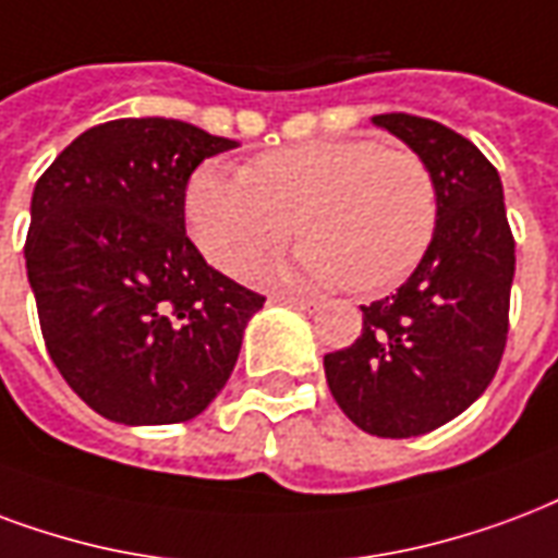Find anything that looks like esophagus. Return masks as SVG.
Listing matches in <instances>:
<instances>
[{"instance_id": "1", "label": "esophagus", "mask_w": 558, "mask_h": 558, "mask_svg": "<svg viewBox=\"0 0 558 558\" xmlns=\"http://www.w3.org/2000/svg\"><path fill=\"white\" fill-rule=\"evenodd\" d=\"M278 304H287V307H295L301 313H316L322 307L319 299H299V295H278Z\"/></svg>"}]
</instances>
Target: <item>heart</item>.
Listing matches in <instances>:
<instances>
[{
	"label": "heart",
	"mask_w": 558,
	"mask_h": 558,
	"mask_svg": "<svg viewBox=\"0 0 558 558\" xmlns=\"http://www.w3.org/2000/svg\"><path fill=\"white\" fill-rule=\"evenodd\" d=\"M185 221L209 263L245 278L299 233L307 245L266 268L271 280L354 292L393 290L437 230L428 165L366 138L311 142L259 156L245 171L206 162L185 185Z\"/></svg>",
	"instance_id": "obj_1"
}]
</instances>
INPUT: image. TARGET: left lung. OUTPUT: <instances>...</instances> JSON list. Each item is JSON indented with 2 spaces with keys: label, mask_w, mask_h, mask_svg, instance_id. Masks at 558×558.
<instances>
[{
  "label": "left lung",
  "mask_w": 558,
  "mask_h": 558,
  "mask_svg": "<svg viewBox=\"0 0 558 558\" xmlns=\"http://www.w3.org/2000/svg\"><path fill=\"white\" fill-rule=\"evenodd\" d=\"M428 165L437 230L414 275L361 307V337L325 354V378L354 426L378 437L435 432L485 393L509 333L514 280L497 168L449 126L414 114H375Z\"/></svg>",
  "instance_id": "left-lung-1"
}]
</instances>
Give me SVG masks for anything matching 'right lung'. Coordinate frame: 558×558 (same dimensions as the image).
I'll return each mask as SVG.
<instances>
[{
  "label": "right lung",
  "instance_id": "add662e5",
  "mask_svg": "<svg viewBox=\"0 0 558 558\" xmlns=\"http://www.w3.org/2000/svg\"><path fill=\"white\" fill-rule=\"evenodd\" d=\"M239 142L171 118L82 132L37 180L26 271L47 352L97 414L185 423L236 366L263 295L185 236V185Z\"/></svg>",
  "mask_w": 558,
  "mask_h": 558
}]
</instances>
